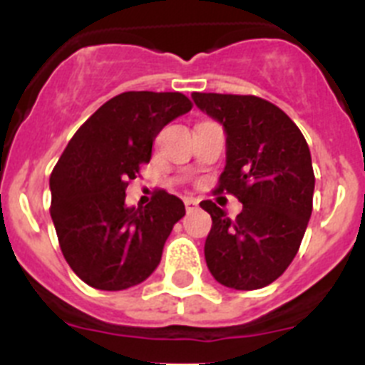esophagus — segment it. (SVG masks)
Here are the masks:
<instances>
[{
	"mask_svg": "<svg viewBox=\"0 0 365 365\" xmlns=\"http://www.w3.org/2000/svg\"><path fill=\"white\" fill-rule=\"evenodd\" d=\"M185 206H186V212H195L199 208V201L193 197H186Z\"/></svg>",
	"mask_w": 365,
	"mask_h": 365,
	"instance_id": "esophagus-1",
	"label": "esophagus"
}]
</instances>
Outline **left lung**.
I'll return each instance as SVG.
<instances>
[{"instance_id": "obj_1", "label": "left lung", "mask_w": 365, "mask_h": 365, "mask_svg": "<svg viewBox=\"0 0 365 365\" xmlns=\"http://www.w3.org/2000/svg\"><path fill=\"white\" fill-rule=\"evenodd\" d=\"M192 98L227 131L217 190L243 202L235 219L215 202H201L212 215L206 265L235 291L270 285L294 259L311 217L314 172L307 140L287 113L259 96L193 93Z\"/></svg>"}]
</instances>
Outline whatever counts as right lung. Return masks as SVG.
<instances>
[{"instance_id":"1","label":"right lung","mask_w":365,"mask_h":365,"mask_svg":"<svg viewBox=\"0 0 365 365\" xmlns=\"http://www.w3.org/2000/svg\"><path fill=\"white\" fill-rule=\"evenodd\" d=\"M192 109L182 93L128 91L100 106L73 135L51 173V217L73 272L100 291H124L157 269L185 202L155 190L128 208L125 188L150 163L155 137Z\"/></svg>"}]
</instances>
